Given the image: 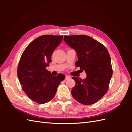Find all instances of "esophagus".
<instances>
[{
    "instance_id": "1",
    "label": "esophagus",
    "mask_w": 132,
    "mask_h": 132,
    "mask_svg": "<svg viewBox=\"0 0 132 132\" xmlns=\"http://www.w3.org/2000/svg\"><path fill=\"white\" fill-rule=\"evenodd\" d=\"M69 79H70V77L69 76H66L65 78V80H69Z\"/></svg>"
}]
</instances>
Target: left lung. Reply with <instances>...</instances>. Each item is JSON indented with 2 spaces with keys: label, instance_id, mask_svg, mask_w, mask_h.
<instances>
[{
  "label": "left lung",
  "instance_id": "obj_1",
  "mask_svg": "<svg viewBox=\"0 0 132 132\" xmlns=\"http://www.w3.org/2000/svg\"><path fill=\"white\" fill-rule=\"evenodd\" d=\"M64 40L75 50L78 58L75 65L84 70L87 76L83 80L72 78L76 84L71 95L83 105L94 104L106 94L112 76L109 52L102 44L86 35L64 36Z\"/></svg>",
  "mask_w": 132,
  "mask_h": 132
}]
</instances>
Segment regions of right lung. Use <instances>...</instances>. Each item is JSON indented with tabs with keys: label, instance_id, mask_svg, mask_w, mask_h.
<instances>
[{
	"label": "right lung",
	"instance_id": "obj_1",
	"mask_svg": "<svg viewBox=\"0 0 132 132\" xmlns=\"http://www.w3.org/2000/svg\"><path fill=\"white\" fill-rule=\"evenodd\" d=\"M63 37L41 36L27 46L20 59L18 77L22 89L31 100L39 104L50 101L54 97L59 84L65 79V75L53 76L46 69Z\"/></svg>",
	"mask_w": 132,
	"mask_h": 132
}]
</instances>
